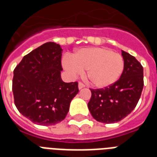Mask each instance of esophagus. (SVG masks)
Returning a JSON list of instances; mask_svg holds the SVG:
<instances>
[{
  "instance_id": "obj_1",
  "label": "esophagus",
  "mask_w": 157,
  "mask_h": 157,
  "mask_svg": "<svg viewBox=\"0 0 157 157\" xmlns=\"http://www.w3.org/2000/svg\"><path fill=\"white\" fill-rule=\"evenodd\" d=\"M85 87H86V86H85V85H84L83 83H81V82H79V83H78V88H79V90H81V89L85 88Z\"/></svg>"
}]
</instances>
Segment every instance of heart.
Listing matches in <instances>:
<instances>
[{"instance_id": "obj_1", "label": "heart", "mask_w": 157, "mask_h": 157, "mask_svg": "<svg viewBox=\"0 0 157 157\" xmlns=\"http://www.w3.org/2000/svg\"><path fill=\"white\" fill-rule=\"evenodd\" d=\"M64 69L71 76L86 70V76L96 88L103 89L116 83L124 70V60L119 54L104 47L84 48L63 59Z\"/></svg>"}]
</instances>
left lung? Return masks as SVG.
I'll return each instance as SVG.
<instances>
[{"label": "left lung", "mask_w": 157, "mask_h": 157, "mask_svg": "<svg viewBox=\"0 0 157 157\" xmlns=\"http://www.w3.org/2000/svg\"><path fill=\"white\" fill-rule=\"evenodd\" d=\"M124 70L109 87L92 90L88 107L97 121L110 124L127 117L136 107L144 88V68L129 53L121 50Z\"/></svg>", "instance_id": "left-lung-1"}]
</instances>
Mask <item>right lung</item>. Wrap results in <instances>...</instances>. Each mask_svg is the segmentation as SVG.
<instances>
[{
  "label": "right lung",
  "instance_id": "right-lung-1",
  "mask_svg": "<svg viewBox=\"0 0 157 157\" xmlns=\"http://www.w3.org/2000/svg\"><path fill=\"white\" fill-rule=\"evenodd\" d=\"M61 46L47 42L23 57L13 70L14 104L21 114L40 125H53L65 119L77 82L61 78Z\"/></svg>",
  "mask_w": 157,
  "mask_h": 157
}]
</instances>
